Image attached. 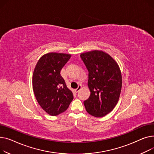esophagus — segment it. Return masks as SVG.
Here are the masks:
<instances>
[{
	"label": "esophagus",
	"instance_id": "esophagus-1",
	"mask_svg": "<svg viewBox=\"0 0 154 154\" xmlns=\"http://www.w3.org/2000/svg\"><path fill=\"white\" fill-rule=\"evenodd\" d=\"M81 85H79L78 87L75 89V91H76V92H78V91H79V90L81 89Z\"/></svg>",
	"mask_w": 154,
	"mask_h": 154
}]
</instances>
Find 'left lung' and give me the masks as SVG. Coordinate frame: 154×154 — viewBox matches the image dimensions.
<instances>
[{
    "mask_svg": "<svg viewBox=\"0 0 154 154\" xmlns=\"http://www.w3.org/2000/svg\"><path fill=\"white\" fill-rule=\"evenodd\" d=\"M80 57L89 74L88 85L91 92L84 101L86 111L93 116L102 117L111 112L119 101L122 75L117 62L109 54L93 50Z\"/></svg>",
    "mask_w": 154,
    "mask_h": 154,
    "instance_id": "1",
    "label": "left lung"
}]
</instances>
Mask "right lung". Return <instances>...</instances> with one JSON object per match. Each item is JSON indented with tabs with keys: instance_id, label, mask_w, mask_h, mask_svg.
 Masks as SVG:
<instances>
[{
	"instance_id": "add662e5",
	"label": "right lung",
	"mask_w": 154,
	"mask_h": 154,
	"mask_svg": "<svg viewBox=\"0 0 154 154\" xmlns=\"http://www.w3.org/2000/svg\"><path fill=\"white\" fill-rule=\"evenodd\" d=\"M70 54L51 52L43 55L33 71L34 94L42 109L50 116L65 112L73 99V94L61 76Z\"/></svg>"
}]
</instances>
